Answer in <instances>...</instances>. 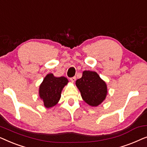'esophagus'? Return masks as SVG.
Returning <instances> with one entry per match:
<instances>
[{"mask_svg":"<svg viewBox=\"0 0 147 147\" xmlns=\"http://www.w3.org/2000/svg\"><path fill=\"white\" fill-rule=\"evenodd\" d=\"M70 80H71V82H76V77H72V78H70Z\"/></svg>","mask_w":147,"mask_h":147,"instance_id":"obj_1","label":"esophagus"}]
</instances>
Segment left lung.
<instances>
[{"mask_svg": "<svg viewBox=\"0 0 147 147\" xmlns=\"http://www.w3.org/2000/svg\"><path fill=\"white\" fill-rule=\"evenodd\" d=\"M84 101L91 106H98L105 100L107 95V86L96 71H84L82 77L76 80Z\"/></svg>", "mask_w": 147, "mask_h": 147, "instance_id": "obj_1", "label": "left lung"}]
</instances>
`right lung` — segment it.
<instances>
[{
	"label": "right lung",
	"instance_id": "1",
	"mask_svg": "<svg viewBox=\"0 0 147 147\" xmlns=\"http://www.w3.org/2000/svg\"><path fill=\"white\" fill-rule=\"evenodd\" d=\"M67 83L68 80L63 76L56 78L53 74L45 76L39 86V94L46 108H51L57 104L62 90Z\"/></svg>",
	"mask_w": 147,
	"mask_h": 147
}]
</instances>
